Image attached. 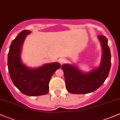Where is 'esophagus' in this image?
Segmentation results:
<instances>
[{"label": "esophagus", "instance_id": "esophagus-1", "mask_svg": "<svg viewBox=\"0 0 120 120\" xmlns=\"http://www.w3.org/2000/svg\"><path fill=\"white\" fill-rule=\"evenodd\" d=\"M59 63H60V64L62 65L63 64H64L65 63V59H63V58H61L59 59Z\"/></svg>", "mask_w": 120, "mask_h": 120}]
</instances>
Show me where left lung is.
<instances>
[{
	"label": "left lung",
	"instance_id": "obj_1",
	"mask_svg": "<svg viewBox=\"0 0 120 120\" xmlns=\"http://www.w3.org/2000/svg\"><path fill=\"white\" fill-rule=\"evenodd\" d=\"M103 55L98 68L88 73H83L75 66L70 64L61 65L64 73L66 88L69 93L84 94L92 93L99 88L107 78L111 66V55L108 46V39L104 35H98Z\"/></svg>",
	"mask_w": 120,
	"mask_h": 120
}]
</instances>
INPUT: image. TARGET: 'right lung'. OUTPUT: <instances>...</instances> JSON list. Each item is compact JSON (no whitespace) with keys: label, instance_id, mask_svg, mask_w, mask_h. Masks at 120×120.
I'll use <instances>...</instances> for the list:
<instances>
[{"label":"right lung","instance_id":"add662e5","mask_svg":"<svg viewBox=\"0 0 120 120\" xmlns=\"http://www.w3.org/2000/svg\"><path fill=\"white\" fill-rule=\"evenodd\" d=\"M30 33L29 30H23L12 42L8 54V71L14 85L22 93L30 96L43 95L48 93L51 78L61 65L53 63L31 69L22 63L21 48Z\"/></svg>","mask_w":120,"mask_h":120}]
</instances>
